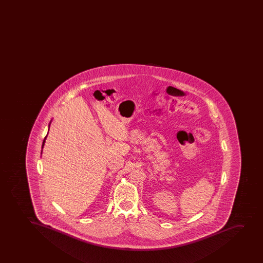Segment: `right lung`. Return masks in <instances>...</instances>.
<instances>
[{
    "instance_id": "obj_1",
    "label": "right lung",
    "mask_w": 263,
    "mask_h": 263,
    "mask_svg": "<svg viewBox=\"0 0 263 263\" xmlns=\"http://www.w3.org/2000/svg\"><path fill=\"white\" fill-rule=\"evenodd\" d=\"M50 123H51V121H50V124H49V129H48V133H49V130H50ZM47 135H48V133H47ZM47 135L45 136V139H44V141H43L42 150H41V154H42L43 147H44V146H45V140H46V138H47Z\"/></svg>"
}]
</instances>
